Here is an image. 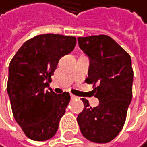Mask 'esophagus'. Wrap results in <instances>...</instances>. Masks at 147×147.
<instances>
[{
    "mask_svg": "<svg viewBox=\"0 0 147 147\" xmlns=\"http://www.w3.org/2000/svg\"><path fill=\"white\" fill-rule=\"evenodd\" d=\"M77 98H79V97H78V96H76V95L71 94V99H77Z\"/></svg>",
    "mask_w": 147,
    "mask_h": 147,
    "instance_id": "esophagus-1",
    "label": "esophagus"
}]
</instances>
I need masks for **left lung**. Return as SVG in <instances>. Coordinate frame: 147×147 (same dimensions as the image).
<instances>
[{"mask_svg":"<svg viewBox=\"0 0 147 147\" xmlns=\"http://www.w3.org/2000/svg\"><path fill=\"white\" fill-rule=\"evenodd\" d=\"M80 48L90 57L88 78L99 105L90 107L82 98L84 108L78 115L82 135L94 143H108L124 126L132 98L134 70L130 55L107 35L78 38Z\"/></svg>","mask_w":147,"mask_h":147,"instance_id":"obj_1","label":"left lung"}]
</instances>
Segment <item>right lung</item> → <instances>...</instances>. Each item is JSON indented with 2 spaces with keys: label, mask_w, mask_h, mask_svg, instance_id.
Listing matches in <instances>:
<instances>
[{
  "label": "right lung",
  "mask_w": 147,
  "mask_h": 147,
  "mask_svg": "<svg viewBox=\"0 0 147 147\" xmlns=\"http://www.w3.org/2000/svg\"><path fill=\"white\" fill-rule=\"evenodd\" d=\"M76 45V38L42 34L27 40L9 65L7 92L13 118L27 137L52 138L70 101L68 92L45 91L61 57Z\"/></svg>",
  "instance_id": "right-lung-1"
}]
</instances>
